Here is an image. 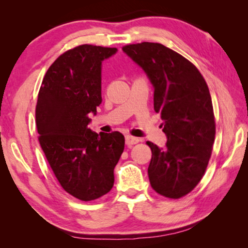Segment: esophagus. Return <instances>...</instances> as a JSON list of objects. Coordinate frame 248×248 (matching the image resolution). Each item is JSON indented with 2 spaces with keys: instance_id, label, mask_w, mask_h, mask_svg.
I'll return each instance as SVG.
<instances>
[{
  "instance_id": "obj_1",
  "label": "esophagus",
  "mask_w": 248,
  "mask_h": 248,
  "mask_svg": "<svg viewBox=\"0 0 248 248\" xmlns=\"http://www.w3.org/2000/svg\"><path fill=\"white\" fill-rule=\"evenodd\" d=\"M140 142V139H138V138H134L131 136H125V144L128 146H131L133 144H137Z\"/></svg>"
}]
</instances>
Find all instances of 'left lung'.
I'll use <instances>...</instances> for the list:
<instances>
[{"mask_svg": "<svg viewBox=\"0 0 248 248\" xmlns=\"http://www.w3.org/2000/svg\"><path fill=\"white\" fill-rule=\"evenodd\" d=\"M123 51L152 84L154 110L167 138L165 148L146 142L150 184L157 194L178 199L198 185L211 156L216 123L208 85L191 62L161 44L128 45Z\"/></svg>", "mask_w": 248, "mask_h": 248, "instance_id": "8db88e82", "label": "left lung"}]
</instances>
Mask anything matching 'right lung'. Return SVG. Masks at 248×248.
Returning <instances> with one entry per match:
<instances>
[{"mask_svg": "<svg viewBox=\"0 0 248 248\" xmlns=\"http://www.w3.org/2000/svg\"><path fill=\"white\" fill-rule=\"evenodd\" d=\"M117 48L82 45L48 69L36 106L39 142L62 188L82 201L114 186V169L124 149L120 132H93L90 114L102 104V62Z\"/></svg>", "mask_w": 248, "mask_h": 248, "instance_id": "right-lung-1", "label": "right lung"}]
</instances>
